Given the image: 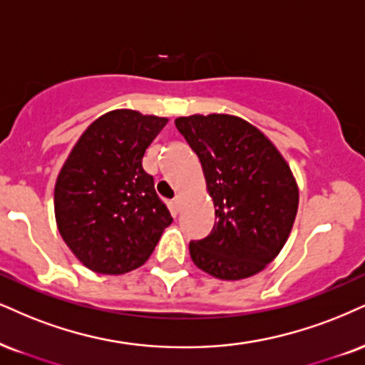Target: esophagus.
Returning a JSON list of instances; mask_svg holds the SVG:
<instances>
[{"label":"esophagus","mask_w":365,"mask_h":365,"mask_svg":"<svg viewBox=\"0 0 365 365\" xmlns=\"http://www.w3.org/2000/svg\"><path fill=\"white\" fill-rule=\"evenodd\" d=\"M173 205H174V208L175 210H181L182 208V196L181 195H178V196H175L174 197V200H173Z\"/></svg>","instance_id":"obj_1"}]
</instances>
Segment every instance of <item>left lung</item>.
Masks as SVG:
<instances>
[{
    "label": "left lung",
    "mask_w": 365,
    "mask_h": 365,
    "mask_svg": "<svg viewBox=\"0 0 365 365\" xmlns=\"http://www.w3.org/2000/svg\"><path fill=\"white\" fill-rule=\"evenodd\" d=\"M203 168L215 205L210 235L191 240L192 262L218 279L262 271L284 247L298 211V186L271 140L232 115L175 118Z\"/></svg>",
    "instance_id": "left-lung-1"
}]
</instances>
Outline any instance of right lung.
Segmentation results:
<instances>
[{"label":"right lung","mask_w":365,"mask_h":365,"mask_svg":"<svg viewBox=\"0 0 365 365\" xmlns=\"http://www.w3.org/2000/svg\"><path fill=\"white\" fill-rule=\"evenodd\" d=\"M168 118L115 110L81 135L53 192L62 238L81 262L100 274L140 267L173 223L143 170L147 147Z\"/></svg>","instance_id":"right-lung-1"}]
</instances>
